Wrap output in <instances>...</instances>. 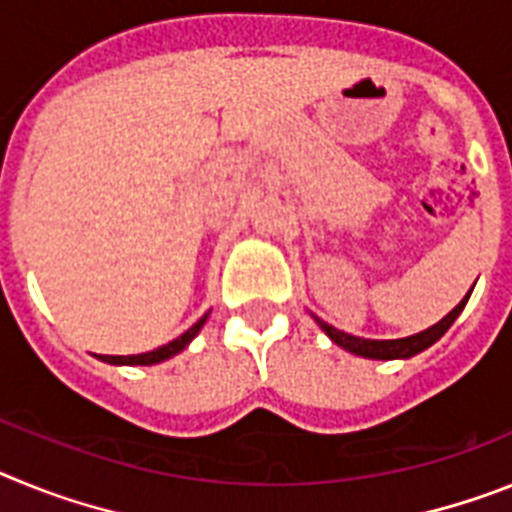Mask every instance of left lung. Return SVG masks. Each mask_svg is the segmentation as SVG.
<instances>
[{
  "label": "left lung",
  "instance_id": "obj_1",
  "mask_svg": "<svg viewBox=\"0 0 512 512\" xmlns=\"http://www.w3.org/2000/svg\"><path fill=\"white\" fill-rule=\"evenodd\" d=\"M469 296H471V291L466 293L464 299H461V304L456 306L453 311H448L446 317H443L438 324H433V327L417 332V335H412V337H402V340H366V337H355V335H348V332L335 330L332 324L322 322L319 317H314V319H317L319 327H322V330L330 335V340L337 342L340 348L350 350V353H355V355H363V358L394 361V358H412V355H417L420 350L430 348L435 340H441V337L448 332V327H451V324L456 322V317H459L461 311H464Z\"/></svg>",
  "mask_w": 512,
  "mask_h": 512
}]
</instances>
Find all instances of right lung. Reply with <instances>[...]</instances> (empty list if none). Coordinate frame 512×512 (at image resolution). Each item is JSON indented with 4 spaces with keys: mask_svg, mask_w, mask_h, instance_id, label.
I'll return each instance as SVG.
<instances>
[{
    "mask_svg": "<svg viewBox=\"0 0 512 512\" xmlns=\"http://www.w3.org/2000/svg\"><path fill=\"white\" fill-rule=\"evenodd\" d=\"M206 319H208V314H203V317L198 319V322H195L188 332H182V335L177 337V340L167 342V345H162V348H157V350H149V353H139V355H100V358L105 363H115V366H151V363L167 361V358L177 355V353H180V350H185V345H188V342L193 340L195 335H198V330H201Z\"/></svg>",
    "mask_w": 512,
    "mask_h": 512,
    "instance_id": "add662e5",
    "label": "right lung"
}]
</instances>
